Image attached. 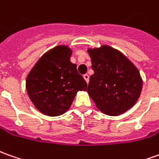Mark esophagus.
I'll return each mask as SVG.
<instances>
[{
    "instance_id": "obj_1",
    "label": "esophagus",
    "mask_w": 159,
    "mask_h": 159,
    "mask_svg": "<svg viewBox=\"0 0 159 159\" xmlns=\"http://www.w3.org/2000/svg\"><path fill=\"white\" fill-rule=\"evenodd\" d=\"M84 78L85 79V81L87 82V84H88L89 80V75L88 74H85V75H84Z\"/></svg>"
}]
</instances>
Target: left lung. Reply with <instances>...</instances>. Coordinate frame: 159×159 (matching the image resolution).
<instances>
[{
	"mask_svg": "<svg viewBox=\"0 0 159 159\" xmlns=\"http://www.w3.org/2000/svg\"><path fill=\"white\" fill-rule=\"evenodd\" d=\"M94 74L88 91L98 110L110 116L128 111L139 99L143 81L127 57L110 46L89 49Z\"/></svg>",
	"mask_w": 159,
	"mask_h": 159,
	"instance_id": "left-lung-1",
	"label": "left lung"
}]
</instances>
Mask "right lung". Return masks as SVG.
<instances>
[{"label":"right lung","instance_id":"1","mask_svg":"<svg viewBox=\"0 0 159 159\" xmlns=\"http://www.w3.org/2000/svg\"><path fill=\"white\" fill-rule=\"evenodd\" d=\"M67 46L52 48L35 63L26 81V89L35 108L47 116H60L67 111L79 90L87 84L70 61Z\"/></svg>","mask_w":159,"mask_h":159}]
</instances>
